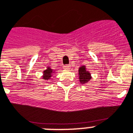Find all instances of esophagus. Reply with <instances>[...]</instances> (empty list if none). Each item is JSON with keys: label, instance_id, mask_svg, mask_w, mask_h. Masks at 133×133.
<instances>
[{"label": "esophagus", "instance_id": "1", "mask_svg": "<svg viewBox=\"0 0 133 133\" xmlns=\"http://www.w3.org/2000/svg\"><path fill=\"white\" fill-rule=\"evenodd\" d=\"M63 68L65 69V70H69V69H70V65H65L63 66Z\"/></svg>", "mask_w": 133, "mask_h": 133}]
</instances>
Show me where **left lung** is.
I'll list each match as a JSON object with an SVG mask.
<instances>
[{
    "mask_svg": "<svg viewBox=\"0 0 133 133\" xmlns=\"http://www.w3.org/2000/svg\"><path fill=\"white\" fill-rule=\"evenodd\" d=\"M79 82L81 84H86L91 80V73L89 71L87 70L86 66L80 67L79 69Z\"/></svg>",
    "mask_w": 133,
    "mask_h": 133,
    "instance_id": "left-lung-1",
    "label": "left lung"
}]
</instances>
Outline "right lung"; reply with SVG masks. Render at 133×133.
Segmentation results:
<instances>
[{
    "label": "right lung",
    "mask_w": 133,
    "mask_h": 133,
    "mask_svg": "<svg viewBox=\"0 0 133 133\" xmlns=\"http://www.w3.org/2000/svg\"><path fill=\"white\" fill-rule=\"evenodd\" d=\"M53 74V70H51L50 68H47V69L45 70L43 72V77H43V79H51V76H52Z\"/></svg>",
    "instance_id": "add662e5"
}]
</instances>
